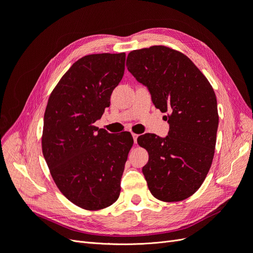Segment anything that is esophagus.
<instances>
[{"instance_id":"34e87169","label":"esophagus","mask_w":253,"mask_h":253,"mask_svg":"<svg viewBox=\"0 0 253 253\" xmlns=\"http://www.w3.org/2000/svg\"><path fill=\"white\" fill-rule=\"evenodd\" d=\"M132 136H133V139L135 142H137V138H138V135L135 134V133H132Z\"/></svg>"}]
</instances>
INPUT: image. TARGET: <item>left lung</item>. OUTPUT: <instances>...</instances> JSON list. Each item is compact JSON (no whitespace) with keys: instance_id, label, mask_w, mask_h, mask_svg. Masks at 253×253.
<instances>
[{"instance_id":"8db88e82","label":"left lung","mask_w":253,"mask_h":253,"mask_svg":"<svg viewBox=\"0 0 253 253\" xmlns=\"http://www.w3.org/2000/svg\"><path fill=\"white\" fill-rule=\"evenodd\" d=\"M126 67L148 87L170 125L165 138L151 133L137 138L149 153L142 173L150 192L163 202L186 200L200 189L212 165L218 126L215 93L192 61L164 45L131 51Z\"/></svg>"}]
</instances>
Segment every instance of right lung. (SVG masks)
Instances as JSON below:
<instances>
[{"label": "right lung", "instance_id": "add662e5", "mask_svg": "<svg viewBox=\"0 0 253 253\" xmlns=\"http://www.w3.org/2000/svg\"><path fill=\"white\" fill-rule=\"evenodd\" d=\"M125 63V52L82 57L60 79L45 110L42 152L51 177L68 201L85 210L118 200L134 142L129 132L111 134L94 126L110 106Z\"/></svg>", "mask_w": 253, "mask_h": 253}]
</instances>
